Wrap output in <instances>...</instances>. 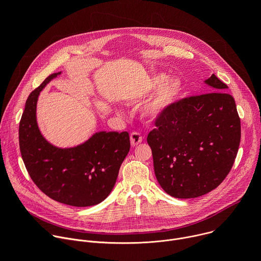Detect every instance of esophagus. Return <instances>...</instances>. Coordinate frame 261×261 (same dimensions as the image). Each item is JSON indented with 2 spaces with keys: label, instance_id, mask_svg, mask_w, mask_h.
<instances>
[{
  "label": "esophagus",
  "instance_id": "esophagus-1",
  "mask_svg": "<svg viewBox=\"0 0 261 261\" xmlns=\"http://www.w3.org/2000/svg\"><path fill=\"white\" fill-rule=\"evenodd\" d=\"M142 139H143L142 135L140 133H138V132H132L130 134V141H131L132 145L139 144L142 141Z\"/></svg>",
  "mask_w": 261,
  "mask_h": 261
}]
</instances>
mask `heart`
Here are the masks:
<instances>
[{
  "label": "heart",
  "mask_w": 261,
  "mask_h": 261,
  "mask_svg": "<svg viewBox=\"0 0 261 261\" xmlns=\"http://www.w3.org/2000/svg\"><path fill=\"white\" fill-rule=\"evenodd\" d=\"M164 80L163 75H157L150 81V88L155 87ZM178 83L174 80H169L163 83L156 91L154 96L144 103L141 108V113L148 119H156L161 115L162 111L173 101L178 93Z\"/></svg>",
  "instance_id": "heart-1"
}]
</instances>
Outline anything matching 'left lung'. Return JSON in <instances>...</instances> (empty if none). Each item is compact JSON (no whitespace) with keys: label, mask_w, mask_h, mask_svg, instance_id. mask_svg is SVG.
Wrapping results in <instances>:
<instances>
[{"label":"left lung","mask_w":261,"mask_h":261,"mask_svg":"<svg viewBox=\"0 0 261 261\" xmlns=\"http://www.w3.org/2000/svg\"><path fill=\"white\" fill-rule=\"evenodd\" d=\"M206 93L168 105L147 135L162 189L175 198L204 195L229 173L241 141V120L228 87L215 74Z\"/></svg>","instance_id":"8db88e82"}]
</instances>
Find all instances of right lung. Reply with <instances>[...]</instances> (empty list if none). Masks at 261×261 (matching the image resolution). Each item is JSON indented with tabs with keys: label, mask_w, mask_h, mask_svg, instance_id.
<instances>
[{
	"label": "right lung",
	"mask_w": 261,
	"mask_h": 261,
	"mask_svg": "<svg viewBox=\"0 0 261 261\" xmlns=\"http://www.w3.org/2000/svg\"><path fill=\"white\" fill-rule=\"evenodd\" d=\"M61 72L54 73L27 99L19 123V147L24 166L51 199L73 206H91L113 190L120 167L129 153L128 132H98L75 147L60 148L41 134L36 106L41 90Z\"/></svg>",
	"instance_id": "1"
}]
</instances>
